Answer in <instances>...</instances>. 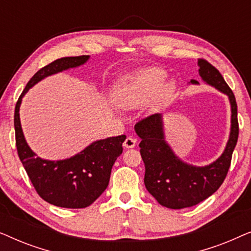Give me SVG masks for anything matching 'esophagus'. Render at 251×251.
Instances as JSON below:
<instances>
[{
  "label": "esophagus",
  "instance_id": "1",
  "mask_svg": "<svg viewBox=\"0 0 251 251\" xmlns=\"http://www.w3.org/2000/svg\"><path fill=\"white\" fill-rule=\"evenodd\" d=\"M136 143H137V140L133 138V137L129 136L126 138L125 143H123V146H125L126 149H133V147L136 146Z\"/></svg>",
  "mask_w": 251,
  "mask_h": 251
}]
</instances>
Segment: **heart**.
<instances>
[{"instance_id": "b5f03b06", "label": "heart", "mask_w": 251, "mask_h": 251, "mask_svg": "<svg viewBox=\"0 0 251 251\" xmlns=\"http://www.w3.org/2000/svg\"><path fill=\"white\" fill-rule=\"evenodd\" d=\"M167 73L159 67H147L122 77L116 84L114 99L120 106L136 107L149 101L160 90ZM161 89L163 95L171 91V85L166 84Z\"/></svg>"}]
</instances>
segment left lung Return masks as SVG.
<instances>
[{"mask_svg": "<svg viewBox=\"0 0 251 251\" xmlns=\"http://www.w3.org/2000/svg\"><path fill=\"white\" fill-rule=\"evenodd\" d=\"M198 64L202 80L227 95L231 102V133L221 157L205 167H193L180 161L164 140L162 118L159 113L142 119L135 126L137 135L142 138L139 147L145 163L144 183L161 205L170 209L187 208L200 203L221 187L228 173L239 137L238 105L234 94L219 71L209 61L199 58ZM191 82L198 84L195 80Z\"/></svg>", "mask_w": 251, "mask_h": 251, "instance_id": "1", "label": "left lung"}]
</instances>
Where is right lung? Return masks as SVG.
I'll use <instances>...</instances> for the list:
<instances>
[{"label":"right lung","mask_w":251,"mask_h":251,"mask_svg":"<svg viewBox=\"0 0 251 251\" xmlns=\"http://www.w3.org/2000/svg\"><path fill=\"white\" fill-rule=\"evenodd\" d=\"M89 56L64 57L37 71L24 89L15 108L17 152L37 194L49 203L61 208H85L100 197L108 186L112 167L122 153L126 136L109 137L92 143L81 153L61 161L37 157L27 145L19 119L24 95L34 84L58 72L84 64Z\"/></svg>","instance_id":"add662e5"}]
</instances>
